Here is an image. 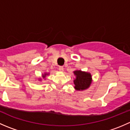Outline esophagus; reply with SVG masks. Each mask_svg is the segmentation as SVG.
Wrapping results in <instances>:
<instances>
[{
    "label": "esophagus",
    "instance_id": "1",
    "mask_svg": "<svg viewBox=\"0 0 130 130\" xmlns=\"http://www.w3.org/2000/svg\"><path fill=\"white\" fill-rule=\"evenodd\" d=\"M58 69H59V70H60V72H63V67H61V66L59 67Z\"/></svg>",
    "mask_w": 130,
    "mask_h": 130
}]
</instances>
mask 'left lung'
I'll list each match as a JSON object with an SVG mask.
<instances>
[{
    "instance_id": "8db88e82",
    "label": "left lung",
    "mask_w": 130,
    "mask_h": 130,
    "mask_svg": "<svg viewBox=\"0 0 130 130\" xmlns=\"http://www.w3.org/2000/svg\"><path fill=\"white\" fill-rule=\"evenodd\" d=\"M73 74L75 76V78L73 80L75 89L77 91H82L89 88L92 82L90 73L80 70H75L73 71Z\"/></svg>"
}]
</instances>
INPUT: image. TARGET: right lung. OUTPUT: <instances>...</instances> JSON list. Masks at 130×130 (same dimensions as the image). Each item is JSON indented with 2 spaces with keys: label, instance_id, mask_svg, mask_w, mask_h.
I'll use <instances>...</instances> for the list:
<instances>
[{
  "label": "right lung",
  "instance_id": "right-lung-1",
  "mask_svg": "<svg viewBox=\"0 0 130 130\" xmlns=\"http://www.w3.org/2000/svg\"><path fill=\"white\" fill-rule=\"evenodd\" d=\"M48 75H49V73H44L43 74H42V78H43V79H46V76ZM38 80L41 81L42 78H39Z\"/></svg>",
  "mask_w": 130,
  "mask_h": 130
}]
</instances>
